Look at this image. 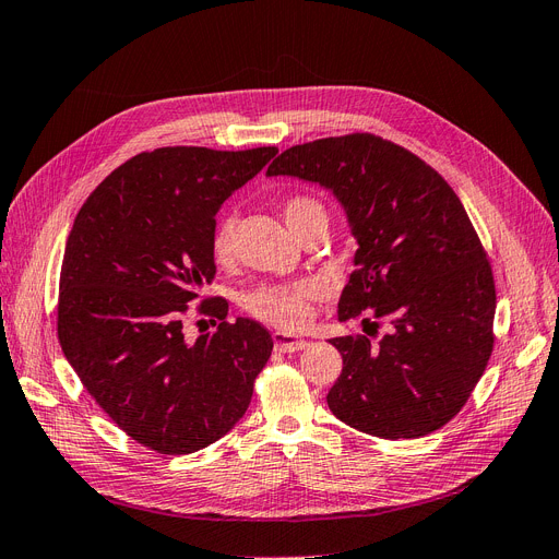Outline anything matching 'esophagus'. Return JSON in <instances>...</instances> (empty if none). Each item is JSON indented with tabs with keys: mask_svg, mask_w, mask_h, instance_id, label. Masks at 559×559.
I'll use <instances>...</instances> for the list:
<instances>
[{
	"mask_svg": "<svg viewBox=\"0 0 559 559\" xmlns=\"http://www.w3.org/2000/svg\"><path fill=\"white\" fill-rule=\"evenodd\" d=\"M274 345H276V349H281V353H299V349H304L308 343L299 336L276 332L274 334Z\"/></svg>",
	"mask_w": 559,
	"mask_h": 559,
	"instance_id": "obj_1",
	"label": "esophagus"
}]
</instances>
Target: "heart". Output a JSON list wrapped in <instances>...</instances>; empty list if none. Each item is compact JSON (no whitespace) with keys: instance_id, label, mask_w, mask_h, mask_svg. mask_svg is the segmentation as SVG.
I'll use <instances>...</instances> for the list:
<instances>
[{"instance_id":"obj_1","label":"heart","mask_w":559,"mask_h":559,"mask_svg":"<svg viewBox=\"0 0 559 559\" xmlns=\"http://www.w3.org/2000/svg\"><path fill=\"white\" fill-rule=\"evenodd\" d=\"M287 227L299 239L304 233L318 225H326L324 204L306 193L285 198L281 204ZM212 258L216 264L225 266L235 258V221L223 218L212 235ZM322 287L318 281L304 278L293 283H266L255 287L243 297V308L260 322L283 329V332H297L313 313V301L320 297Z\"/></svg>"}]
</instances>
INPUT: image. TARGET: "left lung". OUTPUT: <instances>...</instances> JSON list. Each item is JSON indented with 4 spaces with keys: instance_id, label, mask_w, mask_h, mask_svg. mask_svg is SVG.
Instances as JSON below:
<instances>
[{
    "instance_id": "1",
    "label": "left lung",
    "mask_w": 559,
    "mask_h": 559,
    "mask_svg": "<svg viewBox=\"0 0 559 559\" xmlns=\"http://www.w3.org/2000/svg\"><path fill=\"white\" fill-rule=\"evenodd\" d=\"M334 191L359 241L338 320L364 311L368 336L332 338L343 370L334 415L368 436L421 438L459 415L492 353L495 281L481 239L444 177L373 133L295 144L266 168ZM388 332L377 336V329Z\"/></svg>"
}]
</instances>
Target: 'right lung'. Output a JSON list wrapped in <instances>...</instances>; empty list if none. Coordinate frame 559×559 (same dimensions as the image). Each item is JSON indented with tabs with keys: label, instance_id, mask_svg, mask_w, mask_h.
<instances>
[{
	"label": "right lung",
	"instance_id": "obj_1",
	"mask_svg": "<svg viewBox=\"0 0 559 559\" xmlns=\"http://www.w3.org/2000/svg\"><path fill=\"white\" fill-rule=\"evenodd\" d=\"M276 152H142L103 179L73 221L59 274V345L98 407L156 453L181 456L221 440L272 357L266 329L227 322L221 297L198 304L216 332L186 341L183 316L216 274L218 206Z\"/></svg>",
	"mask_w": 559,
	"mask_h": 559
}]
</instances>
